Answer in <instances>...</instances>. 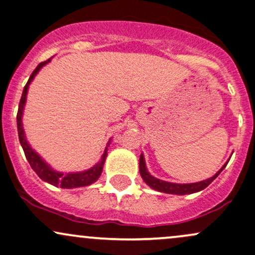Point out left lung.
I'll use <instances>...</instances> for the list:
<instances>
[{
  "label": "left lung",
  "instance_id": "8db88e82",
  "mask_svg": "<svg viewBox=\"0 0 255 255\" xmlns=\"http://www.w3.org/2000/svg\"><path fill=\"white\" fill-rule=\"evenodd\" d=\"M229 161H227L226 163L223 164V167L221 168L218 172L211 178L206 179V180L199 181V182H193V184H175V182H168V181H163L160 180V179L154 178L150 173L148 172L145 166V161H144V156L143 154H140L139 156V173L142 179L144 180V182L148 186H150L152 190L158 191V192H163V193H169V194H180V196H184V194H191V193H196L199 192V191L204 190L205 187H208L209 185L211 184L215 179L220 175V173L226 168L227 163Z\"/></svg>",
  "mask_w": 255,
  "mask_h": 255
}]
</instances>
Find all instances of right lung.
Wrapping results in <instances>:
<instances>
[{
	"label": "right lung",
	"mask_w": 255,
	"mask_h": 255,
	"mask_svg": "<svg viewBox=\"0 0 255 255\" xmlns=\"http://www.w3.org/2000/svg\"><path fill=\"white\" fill-rule=\"evenodd\" d=\"M51 61L47 59L43 63L38 65L37 68L34 69L31 77H29L28 81H27L25 88H23L22 95H21V100L19 104V110H17V116H16V123H17V133H19V139L21 143V146H22L23 151H25L26 158L28 161V163L31 164L32 169L37 173V175L41 180L49 182V184L53 185V186L57 187H62V188H75V187H82V186H88V185H92L93 182H95L100 178L101 173H103L104 169V163L105 160H106L107 156V146L110 145V140L107 143L106 149H105L103 156H101V160L93 166L92 168L83 170V172H76V173H62V172H57L53 168L45 162V160H43L37 151H34V149L31 148L29 143L27 142L26 136H25V131H23V127H22V113H23V107H25L26 104V99H27V92H28V87L31 85V82L33 79L35 77V75L39 73L41 68L44 65H46L47 63Z\"/></svg>",
	"instance_id": "obj_1"
}]
</instances>
